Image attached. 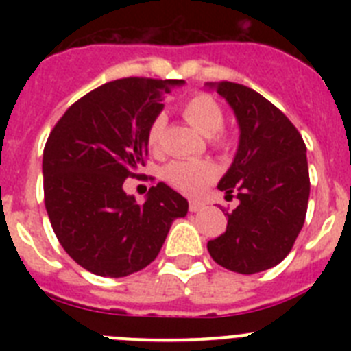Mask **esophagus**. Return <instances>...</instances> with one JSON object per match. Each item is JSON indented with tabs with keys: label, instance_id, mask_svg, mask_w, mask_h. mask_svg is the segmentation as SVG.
I'll return each instance as SVG.
<instances>
[{
	"label": "esophagus",
	"instance_id": "1",
	"mask_svg": "<svg viewBox=\"0 0 351 351\" xmlns=\"http://www.w3.org/2000/svg\"><path fill=\"white\" fill-rule=\"evenodd\" d=\"M204 204L202 202H198V200H191L190 202V213H198V210H202L204 209Z\"/></svg>",
	"mask_w": 351,
	"mask_h": 351
}]
</instances>
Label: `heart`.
I'll use <instances>...</instances> for the list:
<instances>
[{
	"instance_id": "1",
	"label": "heart",
	"mask_w": 351,
	"mask_h": 351,
	"mask_svg": "<svg viewBox=\"0 0 351 351\" xmlns=\"http://www.w3.org/2000/svg\"><path fill=\"white\" fill-rule=\"evenodd\" d=\"M182 116L184 119L202 133L204 137L213 138L216 147H226L228 141L225 135L218 133L225 125V112L219 107L218 101L209 95H195L182 105ZM165 128V117L156 116L147 128V145L153 151L160 149L161 137ZM216 176V169L209 161H172L163 169V178L173 188L184 191V193H197L204 188V184Z\"/></svg>"
}]
</instances>
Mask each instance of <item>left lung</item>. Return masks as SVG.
Returning <instances> with one entry per match:
<instances>
[{"instance_id":"obj_1","label":"left lung","mask_w":351,"mask_h":351,"mask_svg":"<svg viewBox=\"0 0 351 351\" xmlns=\"http://www.w3.org/2000/svg\"><path fill=\"white\" fill-rule=\"evenodd\" d=\"M230 105L239 145L218 190L239 200L226 232L207 243L216 263L239 274L274 267L290 253L306 219V144L287 116L243 84L207 82Z\"/></svg>"}]
</instances>
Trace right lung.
Masks as SVG:
<instances>
[{
  "instance_id": "add662e5",
  "label": "right lung",
  "mask_w": 351,
  "mask_h": 351,
  "mask_svg": "<svg viewBox=\"0 0 351 351\" xmlns=\"http://www.w3.org/2000/svg\"><path fill=\"white\" fill-rule=\"evenodd\" d=\"M184 80L128 77L93 89L68 108L43 149V195L52 230L80 267L125 278L153 262L188 200L165 182L145 202L126 195L147 154V128Z\"/></svg>"
}]
</instances>
